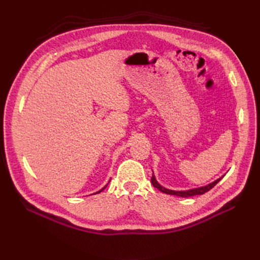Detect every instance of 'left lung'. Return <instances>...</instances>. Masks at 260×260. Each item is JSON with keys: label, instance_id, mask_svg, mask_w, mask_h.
Masks as SVG:
<instances>
[{"label": "left lung", "instance_id": "left-lung-1", "mask_svg": "<svg viewBox=\"0 0 260 260\" xmlns=\"http://www.w3.org/2000/svg\"><path fill=\"white\" fill-rule=\"evenodd\" d=\"M222 178V177H221ZM221 178L216 180L215 182H212L206 186H202V187H198V188H192V190H187V191H172V190H168V188L161 186L158 182H157L156 179L154 176H152V184L154 185V187L158 188V190L162 193H166V194H170V195H176V196H181V198H191V196H194V195H202L204 193L208 192L209 190H211L212 187H214L220 180H221Z\"/></svg>", "mask_w": 260, "mask_h": 260}]
</instances>
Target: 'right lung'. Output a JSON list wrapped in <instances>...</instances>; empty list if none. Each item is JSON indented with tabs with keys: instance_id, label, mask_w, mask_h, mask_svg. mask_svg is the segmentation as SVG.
Masks as SVG:
<instances>
[{
	"instance_id": "obj_1",
	"label": "right lung",
	"mask_w": 260,
	"mask_h": 260,
	"mask_svg": "<svg viewBox=\"0 0 260 260\" xmlns=\"http://www.w3.org/2000/svg\"><path fill=\"white\" fill-rule=\"evenodd\" d=\"M105 187H106V186H105ZM105 187H103V188H102V190H101V191H99V192H96V193H100V192H102V191H103V190H104V188H105Z\"/></svg>"
}]
</instances>
